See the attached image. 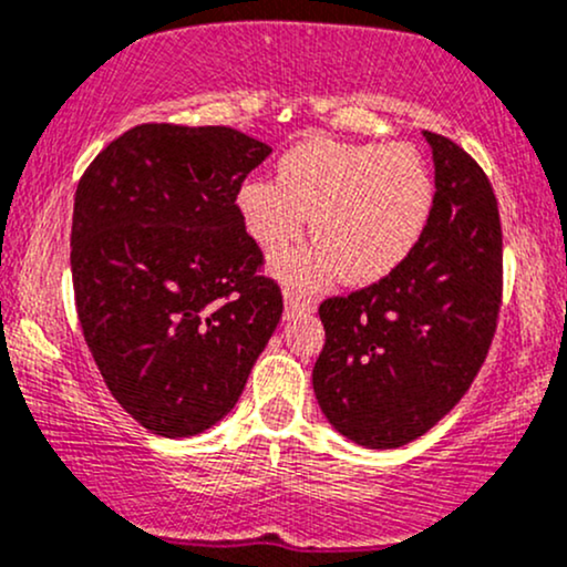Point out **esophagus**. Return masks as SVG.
I'll return each mask as SVG.
<instances>
[{
	"mask_svg": "<svg viewBox=\"0 0 567 567\" xmlns=\"http://www.w3.org/2000/svg\"><path fill=\"white\" fill-rule=\"evenodd\" d=\"M313 302L310 300H300V297H295L291 291H286L284 295V318L286 321H295V318H302V316H310L313 313Z\"/></svg>",
	"mask_w": 567,
	"mask_h": 567,
	"instance_id": "34e87169",
	"label": "esophagus"
}]
</instances>
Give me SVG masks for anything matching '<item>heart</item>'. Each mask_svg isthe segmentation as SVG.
<instances>
[{
  "label": "heart",
  "instance_id": "heart-1",
  "mask_svg": "<svg viewBox=\"0 0 567 567\" xmlns=\"http://www.w3.org/2000/svg\"><path fill=\"white\" fill-rule=\"evenodd\" d=\"M235 203L267 254L295 244L310 216L316 244L276 257L270 272L291 295H313L340 270L353 286L391 276L429 225L434 182L410 144L308 138L284 152L276 184L246 182Z\"/></svg>",
  "mask_w": 567,
  "mask_h": 567
}]
</instances>
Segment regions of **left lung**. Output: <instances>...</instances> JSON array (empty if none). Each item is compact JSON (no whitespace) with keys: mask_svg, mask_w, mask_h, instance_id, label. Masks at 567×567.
<instances>
[{"mask_svg":"<svg viewBox=\"0 0 567 567\" xmlns=\"http://www.w3.org/2000/svg\"><path fill=\"white\" fill-rule=\"evenodd\" d=\"M434 157L429 225L391 276L318 308L327 342L313 367L334 431L396 450L436 425L472 385L501 308V216L485 171L423 131Z\"/></svg>","mask_w":567,"mask_h":567,"instance_id":"left-lung-1","label":"left lung"}]
</instances>
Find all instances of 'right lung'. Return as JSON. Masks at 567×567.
<instances>
[{"mask_svg": "<svg viewBox=\"0 0 567 567\" xmlns=\"http://www.w3.org/2000/svg\"><path fill=\"white\" fill-rule=\"evenodd\" d=\"M246 133L146 123L87 165L74 195L72 281L95 367L120 406L184 439L238 404L281 321V289L240 219L270 155Z\"/></svg>", "mask_w": 567, "mask_h": 567, "instance_id": "1", "label": "right lung"}]
</instances>
